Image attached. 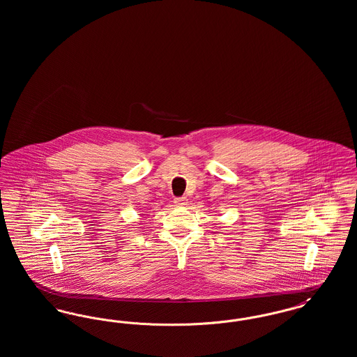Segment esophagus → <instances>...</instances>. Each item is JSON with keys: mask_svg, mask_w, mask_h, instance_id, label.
<instances>
[{"mask_svg": "<svg viewBox=\"0 0 357 357\" xmlns=\"http://www.w3.org/2000/svg\"><path fill=\"white\" fill-rule=\"evenodd\" d=\"M176 204H187V198L186 197H182V198H175V201H174Z\"/></svg>", "mask_w": 357, "mask_h": 357, "instance_id": "1", "label": "esophagus"}]
</instances>
